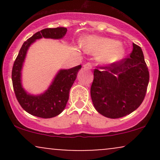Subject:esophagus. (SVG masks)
<instances>
[{"label":"esophagus","instance_id":"1","mask_svg":"<svg viewBox=\"0 0 160 160\" xmlns=\"http://www.w3.org/2000/svg\"><path fill=\"white\" fill-rule=\"evenodd\" d=\"M83 68H86V69L89 70V69H92V65H90V64L88 63V64H86V65H84Z\"/></svg>","mask_w":160,"mask_h":160}]
</instances>
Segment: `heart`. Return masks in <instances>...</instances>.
Segmentation results:
<instances>
[{"label": "heart", "mask_w": 160, "mask_h": 160, "mask_svg": "<svg viewBox=\"0 0 160 160\" xmlns=\"http://www.w3.org/2000/svg\"><path fill=\"white\" fill-rule=\"evenodd\" d=\"M80 45L82 49L88 52H105L102 61L107 64L119 62L125 54L123 46L117 40L107 38L89 35L82 38Z\"/></svg>", "instance_id": "heart-1"}]
</instances>
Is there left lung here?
Segmentation results:
<instances>
[{
    "label": "left lung",
    "mask_w": 160,
    "mask_h": 160,
    "mask_svg": "<svg viewBox=\"0 0 160 160\" xmlns=\"http://www.w3.org/2000/svg\"><path fill=\"white\" fill-rule=\"evenodd\" d=\"M132 45L128 58L94 70L91 98L95 110L104 117L117 119L129 114L146 95L149 71L142 49Z\"/></svg>",
    "instance_id": "8db88e82"
}]
</instances>
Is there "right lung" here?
<instances>
[{"label": "right lung", "mask_w": 160, "mask_h": 160, "mask_svg": "<svg viewBox=\"0 0 160 160\" xmlns=\"http://www.w3.org/2000/svg\"><path fill=\"white\" fill-rule=\"evenodd\" d=\"M67 32L64 27L45 28L35 33L24 42L14 62L12 71V81L16 97L22 108L33 116L41 118H52L64 111L69 98V92L77 78L81 65L70 69L58 71L48 89L41 94L32 95L25 90L22 83V70L30 46L41 38L59 40Z\"/></svg>", "instance_id": "1"}]
</instances>
